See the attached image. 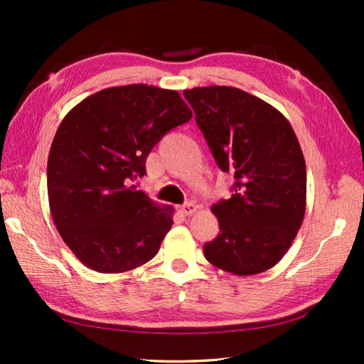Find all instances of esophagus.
Masks as SVG:
<instances>
[{
	"label": "esophagus",
	"mask_w": 364,
	"mask_h": 364,
	"mask_svg": "<svg viewBox=\"0 0 364 364\" xmlns=\"http://www.w3.org/2000/svg\"><path fill=\"white\" fill-rule=\"evenodd\" d=\"M197 210H198V206L196 203H192V202H188V203H184L183 206H180V211L184 215H192Z\"/></svg>",
	"instance_id": "34e87169"
}]
</instances>
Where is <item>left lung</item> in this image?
<instances>
[{"mask_svg": "<svg viewBox=\"0 0 364 364\" xmlns=\"http://www.w3.org/2000/svg\"><path fill=\"white\" fill-rule=\"evenodd\" d=\"M213 156L235 178L214 203L219 235L203 245L213 266L235 275L274 267L304 222L306 167L289 122L274 106L228 86L184 90Z\"/></svg>", "mask_w": 364, "mask_h": 364, "instance_id": "8db88e82", "label": "left lung"}]
</instances>
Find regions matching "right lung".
I'll list each match as a JSON object with an SVG mask.
<instances>
[{
	"label": "right lung",
	"instance_id": "add662e5",
	"mask_svg": "<svg viewBox=\"0 0 364 364\" xmlns=\"http://www.w3.org/2000/svg\"><path fill=\"white\" fill-rule=\"evenodd\" d=\"M191 119L176 90L146 84L103 89L65 115L46 181L54 225L82 264L119 274L158 253L173 208L154 203L134 180L146 175L162 136Z\"/></svg>",
	"mask_w": 364,
	"mask_h": 364
}]
</instances>
